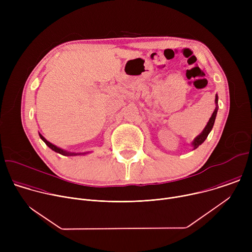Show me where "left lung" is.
<instances>
[{"label":"left lung","mask_w":252,"mask_h":252,"mask_svg":"<svg viewBox=\"0 0 252 252\" xmlns=\"http://www.w3.org/2000/svg\"><path fill=\"white\" fill-rule=\"evenodd\" d=\"M218 102H219V96H218V94H217V95H215V103H217V107H215V110H214V112H213L211 118L209 119V121H208L206 126L204 127V129H203V130L201 131V133H200L199 135H197V136L194 138V140L192 141L191 145H192V147H193V150L197 149V148L201 145V143L206 139V137H207V135L209 134V132L211 131V129H212V127H213V125H214V122H215V118H217V114H218V111H219Z\"/></svg>","instance_id":"obj_1"}]
</instances>
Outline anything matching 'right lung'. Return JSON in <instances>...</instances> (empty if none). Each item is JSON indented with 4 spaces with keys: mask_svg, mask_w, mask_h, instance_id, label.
<instances>
[{
    "mask_svg": "<svg viewBox=\"0 0 252 252\" xmlns=\"http://www.w3.org/2000/svg\"><path fill=\"white\" fill-rule=\"evenodd\" d=\"M40 137L45 141V143L46 145L50 148V149H52L54 152H56V153H59V154H61V155H63V156H80V155H86L87 153H69V152H66V151H63V150H62V149H60V148H58V147H56L55 145H53V143H51L50 141H48L41 133H40Z\"/></svg>",
    "mask_w": 252,
    "mask_h": 252,
    "instance_id": "right-lung-1",
    "label": "right lung"
}]
</instances>
